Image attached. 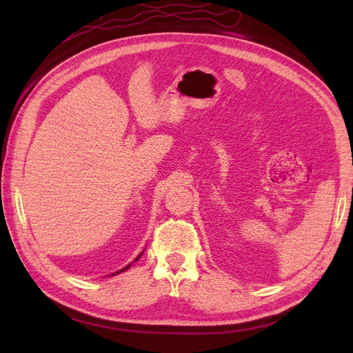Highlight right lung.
<instances>
[{
    "label": "right lung",
    "instance_id": "obj_1",
    "mask_svg": "<svg viewBox=\"0 0 353 353\" xmlns=\"http://www.w3.org/2000/svg\"><path fill=\"white\" fill-rule=\"evenodd\" d=\"M142 253H144V252H141V253H139V256H138L137 259H134L133 262H137V261H138V259L142 256ZM130 265H132V264H129V265H127V267H124L123 270H119V272H117V273H114V274H110V276H115V274H118V273H123V272H125V270H129V268H130Z\"/></svg>",
    "mask_w": 353,
    "mask_h": 353
}]
</instances>
